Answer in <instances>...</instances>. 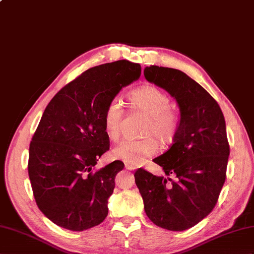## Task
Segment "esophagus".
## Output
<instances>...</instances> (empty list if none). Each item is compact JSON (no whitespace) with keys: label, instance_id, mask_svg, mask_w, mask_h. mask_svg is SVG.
Instances as JSON below:
<instances>
[{"label":"esophagus","instance_id":"obj_1","mask_svg":"<svg viewBox=\"0 0 254 254\" xmlns=\"http://www.w3.org/2000/svg\"><path fill=\"white\" fill-rule=\"evenodd\" d=\"M126 169H128V170H134L135 169V167L134 166H132V165H129V164H126Z\"/></svg>","mask_w":254,"mask_h":254}]
</instances>
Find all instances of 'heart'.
<instances>
[{
	"label": "heart",
	"instance_id": "b5f03b06",
	"mask_svg": "<svg viewBox=\"0 0 254 254\" xmlns=\"http://www.w3.org/2000/svg\"><path fill=\"white\" fill-rule=\"evenodd\" d=\"M131 107L147 115L143 128L146 137L141 140H125L113 148L116 159L130 165H139L148 157L155 155L158 150L156 137L160 143L168 144L174 141L180 127V120L170 109L168 95L155 86H143L129 94ZM124 107L120 99L114 98L104 111V127L109 137L117 140L121 135Z\"/></svg>",
	"mask_w": 254,
	"mask_h": 254
}]
</instances>
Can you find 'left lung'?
Wrapping results in <instances>:
<instances>
[{
    "mask_svg": "<svg viewBox=\"0 0 254 254\" xmlns=\"http://www.w3.org/2000/svg\"><path fill=\"white\" fill-rule=\"evenodd\" d=\"M144 76L176 99L180 127L169 150L153 159L167 177L139 168L135 184L147 218L181 232L205 219L218 201L230 156L225 120L212 96L182 71L151 65Z\"/></svg>",
    "mask_w": 254,
    "mask_h": 254,
    "instance_id": "left-lung-1",
    "label": "left lung"
}]
</instances>
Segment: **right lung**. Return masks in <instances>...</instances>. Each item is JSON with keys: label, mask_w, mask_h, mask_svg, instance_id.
<instances>
[{"label": "right lung", "mask_w": 254, "mask_h": 254, "mask_svg": "<svg viewBox=\"0 0 254 254\" xmlns=\"http://www.w3.org/2000/svg\"><path fill=\"white\" fill-rule=\"evenodd\" d=\"M141 66L128 60L88 69L48 103L29 148L28 172L39 209L56 225L80 232L108 215V199L124 163L96 170L110 148L104 111Z\"/></svg>", "instance_id": "add662e5"}]
</instances>
